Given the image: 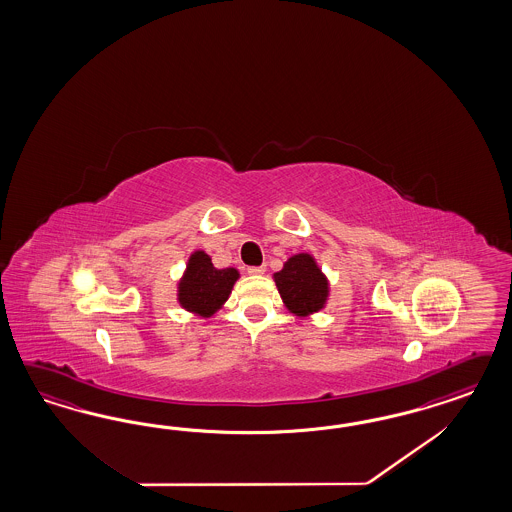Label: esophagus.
<instances>
[{"mask_svg": "<svg viewBox=\"0 0 512 512\" xmlns=\"http://www.w3.org/2000/svg\"><path fill=\"white\" fill-rule=\"evenodd\" d=\"M264 266H249L248 268V274H251V276H261V274H264Z\"/></svg>", "mask_w": 512, "mask_h": 512, "instance_id": "esophagus-1", "label": "esophagus"}]
</instances>
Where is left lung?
Listing matches in <instances>:
<instances>
[{"mask_svg":"<svg viewBox=\"0 0 512 512\" xmlns=\"http://www.w3.org/2000/svg\"><path fill=\"white\" fill-rule=\"evenodd\" d=\"M274 279L285 306L296 315L304 317L325 306L328 281L310 255L300 253L291 257L283 270L274 274Z\"/></svg>","mask_w":512,"mask_h":512,"instance_id":"1","label":"left lung"}]
</instances>
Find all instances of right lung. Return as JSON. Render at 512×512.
Segmentation results:
<instances>
[{"label": "right lung", "mask_w": 512, "mask_h": 512, "mask_svg": "<svg viewBox=\"0 0 512 512\" xmlns=\"http://www.w3.org/2000/svg\"><path fill=\"white\" fill-rule=\"evenodd\" d=\"M236 279L238 272L234 268L217 270L204 251H197L187 264L178 300L186 310L210 317L229 298Z\"/></svg>", "instance_id": "right-lung-1"}]
</instances>
